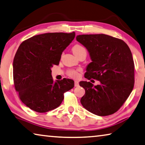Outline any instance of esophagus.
<instances>
[{
	"label": "esophagus",
	"instance_id": "1",
	"mask_svg": "<svg viewBox=\"0 0 145 145\" xmlns=\"http://www.w3.org/2000/svg\"><path fill=\"white\" fill-rule=\"evenodd\" d=\"M74 86L75 87H78V86H79V82H78V81H75Z\"/></svg>",
	"mask_w": 145,
	"mask_h": 145
}]
</instances>
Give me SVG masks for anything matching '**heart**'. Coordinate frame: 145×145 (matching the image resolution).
Here are the masks:
<instances>
[{
  "label": "heart",
  "mask_w": 145,
  "mask_h": 145,
  "mask_svg": "<svg viewBox=\"0 0 145 145\" xmlns=\"http://www.w3.org/2000/svg\"><path fill=\"white\" fill-rule=\"evenodd\" d=\"M72 52L74 54L77 56L80 53H83V52H86V50L85 48L82 46V45L80 44H76L74 45V46L72 47ZM69 75L71 77H74V78H76L78 77V76H79V73H78V71H75V70H71L69 71Z\"/></svg>",
  "instance_id": "obj_1"
}]
</instances>
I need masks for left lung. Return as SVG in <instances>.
Segmentation results:
<instances>
[{"mask_svg": "<svg viewBox=\"0 0 145 145\" xmlns=\"http://www.w3.org/2000/svg\"><path fill=\"white\" fill-rule=\"evenodd\" d=\"M77 41L87 48L92 60L85 78L100 84L80 82L85 95L81 103L98 116L112 115L120 108L133 91L134 63L130 48L123 40L106 34L79 35Z\"/></svg>", "mask_w": 145, "mask_h": 145, "instance_id": "8db88e82", "label": "left lung"}]
</instances>
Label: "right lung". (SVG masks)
Masks as SVG:
<instances>
[{"instance_id":"1","label":"right lung","mask_w":145,"mask_h":145,"mask_svg":"<svg viewBox=\"0 0 145 145\" xmlns=\"http://www.w3.org/2000/svg\"><path fill=\"white\" fill-rule=\"evenodd\" d=\"M75 37L72 33H46L23 42L13 60V80L19 97L27 107L45 113L60 105L63 93L74 87L72 80L54 82L53 65H58L62 52Z\"/></svg>"}]
</instances>
